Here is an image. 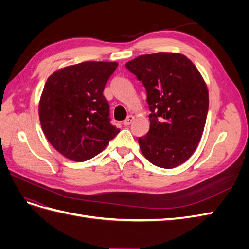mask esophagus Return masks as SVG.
<instances>
[{
    "label": "esophagus",
    "instance_id": "1",
    "mask_svg": "<svg viewBox=\"0 0 249 249\" xmlns=\"http://www.w3.org/2000/svg\"><path fill=\"white\" fill-rule=\"evenodd\" d=\"M133 120H134V116L133 115H129V116H127L124 120V125H130L132 123H133Z\"/></svg>",
    "mask_w": 249,
    "mask_h": 249
}]
</instances>
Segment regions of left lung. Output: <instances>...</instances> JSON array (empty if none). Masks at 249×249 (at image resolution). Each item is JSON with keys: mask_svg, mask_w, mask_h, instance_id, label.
<instances>
[{"mask_svg": "<svg viewBox=\"0 0 249 249\" xmlns=\"http://www.w3.org/2000/svg\"><path fill=\"white\" fill-rule=\"evenodd\" d=\"M125 67L147 94L149 131L138 139L143 156L161 168L183 164L196 149L207 120L209 91L200 72L178 53L138 56Z\"/></svg>", "mask_w": 249, "mask_h": 249, "instance_id": "left-lung-1", "label": "left lung"}]
</instances>
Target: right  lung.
Returning a JSON list of instances; mask_svg holds the SVG:
<instances>
[{
    "mask_svg": "<svg viewBox=\"0 0 249 249\" xmlns=\"http://www.w3.org/2000/svg\"><path fill=\"white\" fill-rule=\"evenodd\" d=\"M117 62L87 61L51 74L39 101L47 139L67 159L84 162L102 153L119 133L109 118L105 85Z\"/></svg>",
    "mask_w": 249,
    "mask_h": 249,
    "instance_id": "add662e5",
    "label": "right lung"
}]
</instances>
